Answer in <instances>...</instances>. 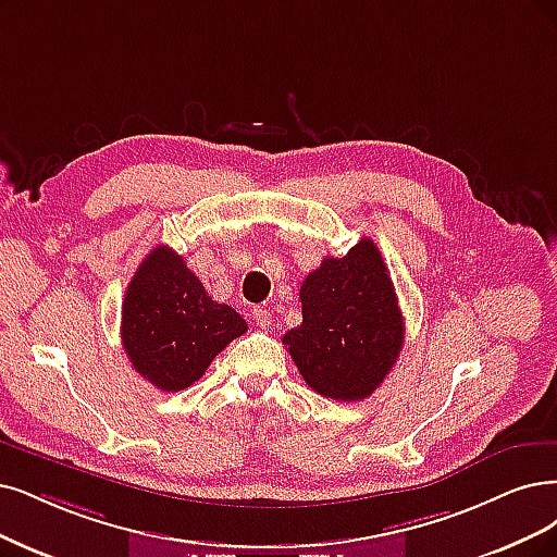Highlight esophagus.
Segmentation results:
<instances>
[{
	"label": "esophagus",
	"mask_w": 557,
	"mask_h": 557,
	"mask_svg": "<svg viewBox=\"0 0 557 557\" xmlns=\"http://www.w3.org/2000/svg\"><path fill=\"white\" fill-rule=\"evenodd\" d=\"M252 317H255V321H257L259 327H268V325H271V310H268V307H255Z\"/></svg>",
	"instance_id": "obj_1"
}]
</instances>
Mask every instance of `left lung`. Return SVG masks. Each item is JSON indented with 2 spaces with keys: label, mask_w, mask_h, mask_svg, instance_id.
<instances>
[{
  "label": "left lung",
  "mask_w": 557,
  "mask_h": 557,
  "mask_svg": "<svg viewBox=\"0 0 557 557\" xmlns=\"http://www.w3.org/2000/svg\"><path fill=\"white\" fill-rule=\"evenodd\" d=\"M302 323L282 344L314 393L335 401L372 397L404 346L395 284L374 240L325 257L300 286Z\"/></svg>",
  "instance_id": "1"
}]
</instances>
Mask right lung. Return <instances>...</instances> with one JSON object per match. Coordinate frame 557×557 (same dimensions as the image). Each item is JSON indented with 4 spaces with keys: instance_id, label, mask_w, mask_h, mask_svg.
Instances as JSON below:
<instances>
[{
    "instance_id": "obj_1",
    "label": "right lung",
    "mask_w": 557,
    "mask_h": 557,
    "mask_svg": "<svg viewBox=\"0 0 557 557\" xmlns=\"http://www.w3.org/2000/svg\"><path fill=\"white\" fill-rule=\"evenodd\" d=\"M245 331V319L206 294L168 245L153 247L123 296V348L135 372L164 393L199 381L222 348Z\"/></svg>"
}]
</instances>
